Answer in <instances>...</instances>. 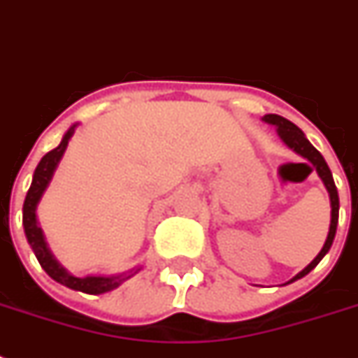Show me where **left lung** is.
Wrapping results in <instances>:
<instances>
[{"label":"left lung","mask_w":358,"mask_h":358,"mask_svg":"<svg viewBox=\"0 0 358 358\" xmlns=\"http://www.w3.org/2000/svg\"><path fill=\"white\" fill-rule=\"evenodd\" d=\"M262 120L267 124H273V126H277V131L280 135V139L289 146V148H294L297 154H301L303 157H306L308 162L316 167L317 174H320V178L323 180V184L327 187L329 191V196H331V227H329V236L325 239V245H323V249L320 250V255L314 258V260L308 264V266L303 269L301 273H297L289 282H294L297 278H303L305 275L314 269V267L322 262V258L329 252L331 249V245H333V239L334 234H336V224H338V208H340V201H338V191H336V185H334V180H333V174H331V169H329L327 162L323 159V156L320 152L310 145V141L306 139L305 134L301 131L294 122H289L288 119H284L280 115H266V117H262ZM288 282V284H289Z\"/></svg>","instance_id":"8db88e82"}]
</instances>
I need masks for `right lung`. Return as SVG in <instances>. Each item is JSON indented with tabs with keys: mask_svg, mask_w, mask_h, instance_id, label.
<instances>
[{
	"mask_svg": "<svg viewBox=\"0 0 358 358\" xmlns=\"http://www.w3.org/2000/svg\"><path fill=\"white\" fill-rule=\"evenodd\" d=\"M76 124L72 128L64 134L63 141L59 143L57 148H53L42 157L41 163L36 165L35 174H33V182H31V187L27 191L24 201V230L25 236H27V241H29L31 249L35 252L36 260L42 266V269L57 282L64 284L66 288L78 289V292H83V294H106L109 289L117 288L120 282H124L126 278H129L135 271H129L128 275H119V277H74L70 275L64 267H61L57 264V260L53 258L52 252L48 250L46 241H44V236H42V230L38 229L36 224V204L41 201L42 193L50 184V180L53 176V171L57 169V163L61 162L64 150H66V145H69L70 137L74 135Z\"/></svg>",
	"mask_w": 358,
	"mask_h": 358,
	"instance_id": "obj_1",
	"label": "right lung"
}]
</instances>
